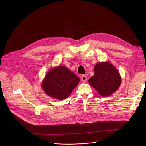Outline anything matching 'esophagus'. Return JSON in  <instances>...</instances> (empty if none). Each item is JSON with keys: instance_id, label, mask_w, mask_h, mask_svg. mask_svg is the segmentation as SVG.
<instances>
[{"instance_id": "1", "label": "esophagus", "mask_w": 146, "mask_h": 146, "mask_svg": "<svg viewBox=\"0 0 146 146\" xmlns=\"http://www.w3.org/2000/svg\"><path fill=\"white\" fill-rule=\"evenodd\" d=\"M81 79H82V80L83 82H85V81H86V80H87L86 76L85 75H84V74H83V75L81 76Z\"/></svg>"}]
</instances>
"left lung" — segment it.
Returning a JSON list of instances; mask_svg holds the SVG:
<instances>
[{"mask_svg":"<svg viewBox=\"0 0 146 146\" xmlns=\"http://www.w3.org/2000/svg\"><path fill=\"white\" fill-rule=\"evenodd\" d=\"M95 74L89 81L90 85L102 96H108L119 87L121 78L117 69L110 63H97L94 67Z\"/></svg>","mask_w":146,"mask_h":146,"instance_id":"1","label":"left lung"}]
</instances>
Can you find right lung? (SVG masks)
Segmentation results:
<instances>
[{"label": "right lung", "instance_id": "obj_1", "mask_svg": "<svg viewBox=\"0 0 146 146\" xmlns=\"http://www.w3.org/2000/svg\"><path fill=\"white\" fill-rule=\"evenodd\" d=\"M79 82V78L67 67L58 66L46 74L42 87L48 96L63 100L70 96Z\"/></svg>", "mask_w": 146, "mask_h": 146}]
</instances>
